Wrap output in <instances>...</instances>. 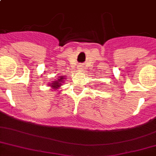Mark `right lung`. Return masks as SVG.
Segmentation results:
<instances>
[{
  "instance_id": "add662e5",
  "label": "right lung",
  "mask_w": 156,
  "mask_h": 156,
  "mask_svg": "<svg viewBox=\"0 0 156 156\" xmlns=\"http://www.w3.org/2000/svg\"><path fill=\"white\" fill-rule=\"evenodd\" d=\"M63 80H64V76H60L59 79H58V80L54 81V82H53V83H52V84H50V86H51L52 88L58 89L60 86H62V83H63L64 82Z\"/></svg>"
}]
</instances>
